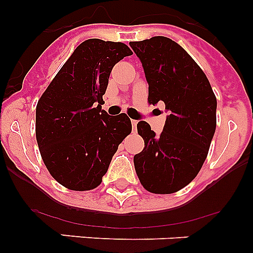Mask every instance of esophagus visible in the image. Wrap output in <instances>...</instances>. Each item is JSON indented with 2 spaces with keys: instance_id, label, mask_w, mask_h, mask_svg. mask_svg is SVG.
Segmentation results:
<instances>
[{
  "instance_id": "esophagus-1",
  "label": "esophagus",
  "mask_w": 253,
  "mask_h": 253,
  "mask_svg": "<svg viewBox=\"0 0 253 253\" xmlns=\"http://www.w3.org/2000/svg\"><path fill=\"white\" fill-rule=\"evenodd\" d=\"M137 124H138V120H131V125H133L134 131H135V129H137Z\"/></svg>"
}]
</instances>
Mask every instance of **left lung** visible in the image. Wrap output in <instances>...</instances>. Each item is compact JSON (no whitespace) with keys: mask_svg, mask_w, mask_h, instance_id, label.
<instances>
[{"mask_svg":"<svg viewBox=\"0 0 253 253\" xmlns=\"http://www.w3.org/2000/svg\"><path fill=\"white\" fill-rule=\"evenodd\" d=\"M129 45L144 69L149 104L165 102L169 113L160 135L147 122L137 124L144 148L134 156V167L149 193H176L207 158L216 126L215 95L202 68L173 40L153 37Z\"/></svg>","mask_w":253,"mask_h":253,"instance_id":"obj_1","label":"left lung"}]
</instances>
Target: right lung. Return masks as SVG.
<instances>
[{"label": "right lung", "instance_id": "1", "mask_svg": "<svg viewBox=\"0 0 253 253\" xmlns=\"http://www.w3.org/2000/svg\"><path fill=\"white\" fill-rule=\"evenodd\" d=\"M130 54L123 43L86 40L38 101L40 154L50 175L67 189L99 186L119 144L130 134L128 116H111L101 109L111 69Z\"/></svg>", "mask_w": 253, "mask_h": 253}]
</instances>
